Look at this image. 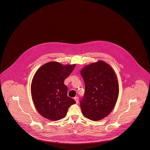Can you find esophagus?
Masks as SVG:
<instances>
[{"label": "esophagus", "mask_w": 150, "mask_h": 150, "mask_svg": "<svg viewBox=\"0 0 150 150\" xmlns=\"http://www.w3.org/2000/svg\"><path fill=\"white\" fill-rule=\"evenodd\" d=\"M74 100H75V101H76V103H79V97H75L74 98Z\"/></svg>", "instance_id": "obj_1"}]
</instances>
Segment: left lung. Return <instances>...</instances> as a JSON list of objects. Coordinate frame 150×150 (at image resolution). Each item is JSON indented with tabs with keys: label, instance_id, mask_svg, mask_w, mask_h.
<instances>
[{
	"label": "left lung",
	"instance_id": "left-lung-1",
	"mask_svg": "<svg viewBox=\"0 0 150 150\" xmlns=\"http://www.w3.org/2000/svg\"><path fill=\"white\" fill-rule=\"evenodd\" d=\"M85 94L80 101L82 113L93 121L107 117L113 109L119 95V84L113 69L100 60L82 69Z\"/></svg>",
	"mask_w": 150,
	"mask_h": 150
}]
</instances>
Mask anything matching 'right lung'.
Returning <instances> with one entry per match:
<instances>
[{
    "label": "right lung",
    "mask_w": 150,
    "mask_h": 150,
    "mask_svg": "<svg viewBox=\"0 0 150 150\" xmlns=\"http://www.w3.org/2000/svg\"><path fill=\"white\" fill-rule=\"evenodd\" d=\"M75 64L63 65L52 62L41 66L32 79V100L38 113L50 120H58L67 115L70 105L76 103L68 96L64 80L73 71Z\"/></svg>",
    "instance_id": "obj_1"
}]
</instances>
